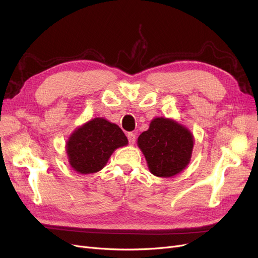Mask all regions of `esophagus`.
I'll return each mask as SVG.
<instances>
[{
    "label": "esophagus",
    "mask_w": 258,
    "mask_h": 258,
    "mask_svg": "<svg viewBox=\"0 0 258 258\" xmlns=\"http://www.w3.org/2000/svg\"><path fill=\"white\" fill-rule=\"evenodd\" d=\"M128 137V141L131 145H134L136 143V134H134V132H129V134L127 135Z\"/></svg>",
    "instance_id": "1"
}]
</instances>
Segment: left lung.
<instances>
[{"mask_svg":"<svg viewBox=\"0 0 258 258\" xmlns=\"http://www.w3.org/2000/svg\"><path fill=\"white\" fill-rule=\"evenodd\" d=\"M138 146L152 174L171 177L182 172L189 163L194 137L183 124L157 117L151 121L148 130L140 135Z\"/></svg>","mask_w":258,"mask_h":258,"instance_id":"8db88e82","label":"left lung"}]
</instances>
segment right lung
<instances>
[{
  "label": "right lung",
  "instance_id": "obj_1",
  "mask_svg": "<svg viewBox=\"0 0 258 258\" xmlns=\"http://www.w3.org/2000/svg\"><path fill=\"white\" fill-rule=\"evenodd\" d=\"M127 144V137L116 123L97 117L70 136L67 142L70 166L81 174L96 173L104 168L116 148Z\"/></svg>",
  "mask_w": 258,
  "mask_h": 258
}]
</instances>
